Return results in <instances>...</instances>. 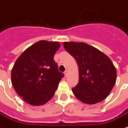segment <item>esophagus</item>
Returning a JSON list of instances; mask_svg holds the SVG:
<instances>
[{
    "label": "esophagus",
    "instance_id": "obj_1",
    "mask_svg": "<svg viewBox=\"0 0 128 128\" xmlns=\"http://www.w3.org/2000/svg\"><path fill=\"white\" fill-rule=\"evenodd\" d=\"M64 76H68V71H67V70H66V71L64 72Z\"/></svg>",
    "mask_w": 128,
    "mask_h": 128
}]
</instances>
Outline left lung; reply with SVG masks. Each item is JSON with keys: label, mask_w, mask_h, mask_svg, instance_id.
Here are the masks:
<instances>
[{"label": "left lung", "mask_w": 128, "mask_h": 128, "mask_svg": "<svg viewBox=\"0 0 128 128\" xmlns=\"http://www.w3.org/2000/svg\"><path fill=\"white\" fill-rule=\"evenodd\" d=\"M63 46L78 65L79 82L72 89L74 96L88 104L105 99L116 81V70L111 60L86 43L66 42Z\"/></svg>", "instance_id": "left-lung-1"}]
</instances>
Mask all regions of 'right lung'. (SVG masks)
Wrapping results in <instances>:
<instances>
[{"instance_id": "1", "label": "right lung", "mask_w": 128, "mask_h": 128, "mask_svg": "<svg viewBox=\"0 0 128 128\" xmlns=\"http://www.w3.org/2000/svg\"><path fill=\"white\" fill-rule=\"evenodd\" d=\"M60 46L58 42L39 41L27 48L15 62L11 73L12 84L29 104L40 106L49 101L64 77L54 60Z\"/></svg>"}]
</instances>
